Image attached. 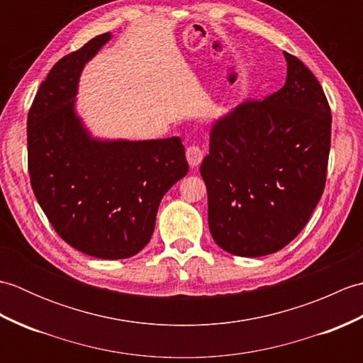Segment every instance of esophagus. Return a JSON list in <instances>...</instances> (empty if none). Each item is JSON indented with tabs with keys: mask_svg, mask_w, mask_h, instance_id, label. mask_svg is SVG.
<instances>
[{
	"mask_svg": "<svg viewBox=\"0 0 363 363\" xmlns=\"http://www.w3.org/2000/svg\"><path fill=\"white\" fill-rule=\"evenodd\" d=\"M186 156H187V160H189L190 167H196V165L201 164V160L204 157V152H203L201 148H199L198 145L194 143V145H189L187 146Z\"/></svg>",
	"mask_w": 363,
	"mask_h": 363,
	"instance_id": "1",
	"label": "esophagus"
}]
</instances>
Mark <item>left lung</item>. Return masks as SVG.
Returning <instances> with one entry per match:
<instances>
[{
  "mask_svg": "<svg viewBox=\"0 0 363 363\" xmlns=\"http://www.w3.org/2000/svg\"><path fill=\"white\" fill-rule=\"evenodd\" d=\"M287 81L218 120L201 168L215 243L243 257L282 250L325 191L330 107L318 79L293 54Z\"/></svg>",
  "mask_w": 363,
  "mask_h": 363,
  "instance_id": "left-lung-1",
  "label": "left lung"
}]
</instances>
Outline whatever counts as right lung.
<instances>
[{"label": "right lung", "mask_w": 363, "mask_h": 363, "mask_svg": "<svg viewBox=\"0 0 363 363\" xmlns=\"http://www.w3.org/2000/svg\"><path fill=\"white\" fill-rule=\"evenodd\" d=\"M96 35L67 54L38 87L28 113L30 187L54 230L98 259H128L152 235L160 199L187 174L179 137L91 140L73 103L84 64L109 40Z\"/></svg>", "instance_id": "add662e5"}]
</instances>
